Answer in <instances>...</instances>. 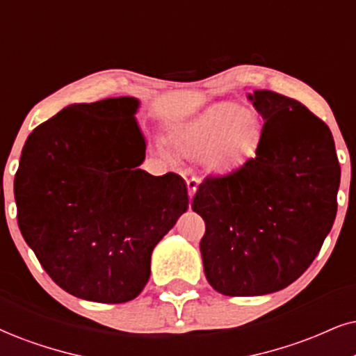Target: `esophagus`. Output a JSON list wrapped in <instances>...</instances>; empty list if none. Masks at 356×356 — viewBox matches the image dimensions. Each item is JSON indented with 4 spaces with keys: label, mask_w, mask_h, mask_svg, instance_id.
<instances>
[{
    "label": "esophagus",
    "mask_w": 356,
    "mask_h": 356,
    "mask_svg": "<svg viewBox=\"0 0 356 356\" xmlns=\"http://www.w3.org/2000/svg\"><path fill=\"white\" fill-rule=\"evenodd\" d=\"M198 185L200 181L196 178H188L186 179V186H188V195H190V198H193L195 196L196 190H198Z\"/></svg>",
    "instance_id": "esophagus-1"
}]
</instances>
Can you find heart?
Instances as JSON below:
<instances>
[{"instance_id":"obj_1","label":"heart","mask_w":356,"mask_h":356,"mask_svg":"<svg viewBox=\"0 0 356 356\" xmlns=\"http://www.w3.org/2000/svg\"><path fill=\"white\" fill-rule=\"evenodd\" d=\"M261 135L262 127L252 112L222 102L181 127L173 140L183 155L198 156L209 152L213 170L229 171L254 155Z\"/></svg>"}]
</instances>
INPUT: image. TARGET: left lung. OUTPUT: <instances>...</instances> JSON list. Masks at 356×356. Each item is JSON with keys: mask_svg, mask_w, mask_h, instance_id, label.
Segmentation results:
<instances>
[{"mask_svg": "<svg viewBox=\"0 0 356 356\" xmlns=\"http://www.w3.org/2000/svg\"><path fill=\"white\" fill-rule=\"evenodd\" d=\"M264 118L256 156L208 177L191 208L204 219V275L229 297L282 291L309 269L337 216L340 165L328 127L272 90L249 95Z\"/></svg>", "mask_w": 356, "mask_h": 356, "instance_id": "obj_1", "label": "left lung"}]
</instances>
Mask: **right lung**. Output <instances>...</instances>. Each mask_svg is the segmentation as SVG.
Wrapping results in <instances>:
<instances>
[{"label": "right lung", "instance_id": "add662e5", "mask_svg": "<svg viewBox=\"0 0 356 356\" xmlns=\"http://www.w3.org/2000/svg\"><path fill=\"white\" fill-rule=\"evenodd\" d=\"M138 99L74 104L29 135L15 177L17 226L49 277L79 299L122 304L143 291L155 245L188 209L177 173L138 166Z\"/></svg>", "mask_w": 356, "mask_h": 356}]
</instances>
